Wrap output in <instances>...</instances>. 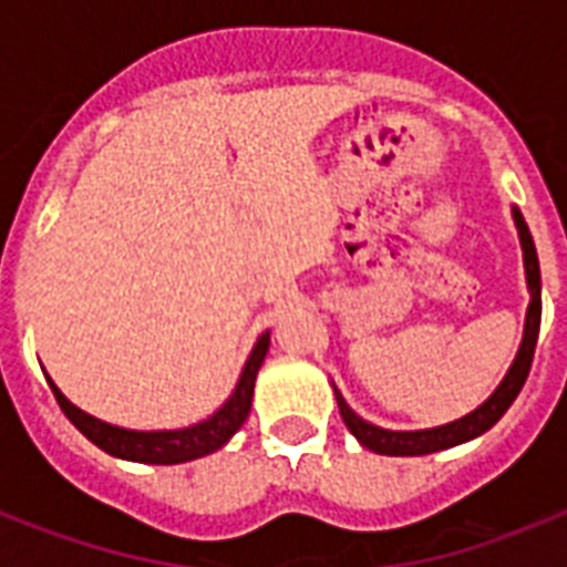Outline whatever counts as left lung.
I'll return each mask as SVG.
<instances>
[{
    "instance_id": "left-lung-1",
    "label": "left lung",
    "mask_w": 567,
    "mask_h": 567,
    "mask_svg": "<svg viewBox=\"0 0 567 567\" xmlns=\"http://www.w3.org/2000/svg\"><path fill=\"white\" fill-rule=\"evenodd\" d=\"M512 220H515L520 249H524V274H527L529 306L527 320H524V338H520L515 362L506 371L503 382L494 388L492 396L483 405H476L474 412H467L458 421L444 423V426H432V430H382L377 423H368L347 405V400L341 396L336 382H332V391H336L338 409H341L347 430L353 432L362 447L373 450V453H382V456H426V453H439V450L456 447V444H465V441L488 432L506 414V409L515 403V396L520 394V388L527 382L533 353H536L538 327H542V270H538L536 244H533L529 226L524 223V214L518 208H512Z\"/></svg>"
}]
</instances>
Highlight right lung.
<instances>
[{"mask_svg":"<svg viewBox=\"0 0 567 567\" xmlns=\"http://www.w3.org/2000/svg\"><path fill=\"white\" fill-rule=\"evenodd\" d=\"M267 347H270V332H261L249 353L247 364L238 377V385L229 394V400L208 414L205 421L182 426V430H126V426H114L105 423L93 414L82 412L79 405H73L61 394V388L47 377L52 394H55L61 412L70 417L75 430L82 432L84 439L93 441L96 447L111 453V456L126 458V462H144V465H179V462H190V458L208 456L214 450H220L235 432L244 426L252 405V388H256L258 368L265 362Z\"/></svg>","mask_w":567,"mask_h":567,"instance_id":"right-lung-1","label":"right lung"}]
</instances>
